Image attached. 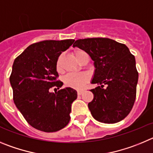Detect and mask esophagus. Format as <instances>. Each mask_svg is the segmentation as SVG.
<instances>
[{
    "instance_id": "esophagus-1",
    "label": "esophagus",
    "mask_w": 153,
    "mask_h": 153,
    "mask_svg": "<svg viewBox=\"0 0 153 153\" xmlns=\"http://www.w3.org/2000/svg\"><path fill=\"white\" fill-rule=\"evenodd\" d=\"M83 92V91H78V95H81Z\"/></svg>"
}]
</instances>
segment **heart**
Here are the masks:
<instances>
[{
	"label": "heart",
	"instance_id": "1",
	"mask_svg": "<svg viewBox=\"0 0 153 153\" xmlns=\"http://www.w3.org/2000/svg\"><path fill=\"white\" fill-rule=\"evenodd\" d=\"M85 52L82 50H76L75 52V56L78 61H79L80 58ZM56 68L59 71H62L61 68V57L58 59L56 63ZM90 81V75L86 72H82L78 74H68L64 78L65 85L71 88L80 90L83 88L86 84H88Z\"/></svg>",
	"mask_w": 153,
	"mask_h": 153
}]
</instances>
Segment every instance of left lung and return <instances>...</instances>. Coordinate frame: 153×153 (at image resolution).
I'll use <instances>...</instances> for the list:
<instances>
[{"mask_svg": "<svg viewBox=\"0 0 153 153\" xmlns=\"http://www.w3.org/2000/svg\"><path fill=\"white\" fill-rule=\"evenodd\" d=\"M73 46L85 51L94 62L91 89L94 98L88 103L92 116L99 122L115 123L130 114L137 96L138 71L136 60L127 46L108 38L78 39Z\"/></svg>", "mask_w": 153, "mask_h": 153, "instance_id": "8db88e82", "label": "left lung"}]
</instances>
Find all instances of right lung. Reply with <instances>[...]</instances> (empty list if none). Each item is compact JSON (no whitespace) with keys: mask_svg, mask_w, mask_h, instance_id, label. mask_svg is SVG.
Returning a JSON list of instances; mask_svg holds the SVG:
<instances>
[{"mask_svg":"<svg viewBox=\"0 0 153 153\" xmlns=\"http://www.w3.org/2000/svg\"><path fill=\"white\" fill-rule=\"evenodd\" d=\"M74 41L36 42L13 62L10 76L13 101L27 123L36 130L53 133L69 123L71 104L77 98V91L66 88L53 93L49 89L62 86V82L58 80L56 63L62 52Z\"/></svg>","mask_w":153,"mask_h":153,"instance_id":"right-lung-1","label":"right lung"}]
</instances>
